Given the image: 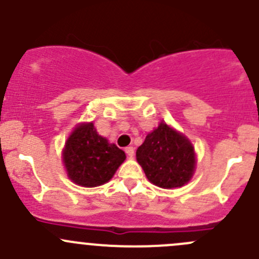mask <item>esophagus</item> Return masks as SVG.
Masks as SVG:
<instances>
[{
	"instance_id": "1",
	"label": "esophagus",
	"mask_w": 259,
	"mask_h": 259,
	"mask_svg": "<svg viewBox=\"0 0 259 259\" xmlns=\"http://www.w3.org/2000/svg\"><path fill=\"white\" fill-rule=\"evenodd\" d=\"M125 153L127 154V156L132 158V156L134 155V148H133V146H127V148H125Z\"/></svg>"
}]
</instances>
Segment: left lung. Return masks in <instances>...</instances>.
Segmentation results:
<instances>
[{"label":"left lung","instance_id":"1","mask_svg":"<svg viewBox=\"0 0 259 259\" xmlns=\"http://www.w3.org/2000/svg\"><path fill=\"white\" fill-rule=\"evenodd\" d=\"M137 160L149 182L164 189L187 184L197 164L189 139L163 121L138 148Z\"/></svg>","mask_w":259,"mask_h":259}]
</instances>
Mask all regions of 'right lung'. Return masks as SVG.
I'll return each mask as SVG.
<instances>
[{
  "label": "right lung",
  "mask_w": 259,
  "mask_h": 259,
  "mask_svg": "<svg viewBox=\"0 0 259 259\" xmlns=\"http://www.w3.org/2000/svg\"><path fill=\"white\" fill-rule=\"evenodd\" d=\"M125 158L126 155L121 149L98 134L94 122L77 125L62 150L67 177L75 184L86 188L99 187L109 182Z\"/></svg>",
  "instance_id": "add662e5"
}]
</instances>
